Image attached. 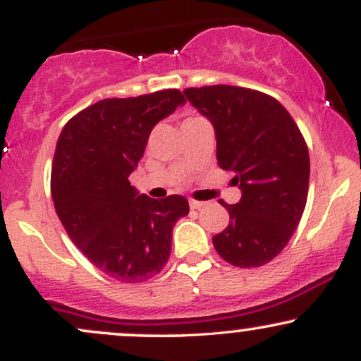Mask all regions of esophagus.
Here are the masks:
<instances>
[{
    "instance_id": "esophagus-1",
    "label": "esophagus",
    "mask_w": 361,
    "mask_h": 361,
    "mask_svg": "<svg viewBox=\"0 0 361 361\" xmlns=\"http://www.w3.org/2000/svg\"><path fill=\"white\" fill-rule=\"evenodd\" d=\"M205 205V202H198V200H190V207H192L193 210H198L202 209V207Z\"/></svg>"
}]
</instances>
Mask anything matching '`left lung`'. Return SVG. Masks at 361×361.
Returning <instances> with one entry per match:
<instances>
[{"label": "left lung", "instance_id": "left-lung-1", "mask_svg": "<svg viewBox=\"0 0 361 361\" xmlns=\"http://www.w3.org/2000/svg\"><path fill=\"white\" fill-rule=\"evenodd\" d=\"M214 126L217 163L233 171L238 204H221L229 226L212 238L227 263L267 264L295 233L309 190V151L299 127L280 102L259 91L215 85L183 91Z\"/></svg>", "mask_w": 361, "mask_h": 361}]
</instances>
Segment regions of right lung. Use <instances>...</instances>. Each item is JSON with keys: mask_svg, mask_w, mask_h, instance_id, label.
I'll return each mask as SVG.
<instances>
[{"mask_svg": "<svg viewBox=\"0 0 361 361\" xmlns=\"http://www.w3.org/2000/svg\"><path fill=\"white\" fill-rule=\"evenodd\" d=\"M185 102L178 90L102 100L74 115L57 140L51 176L56 212L82 255L123 283L163 270L173 227L190 210L181 195L154 200L128 181L152 128Z\"/></svg>", "mask_w": 361, "mask_h": 361, "instance_id": "1", "label": "right lung"}]
</instances>
